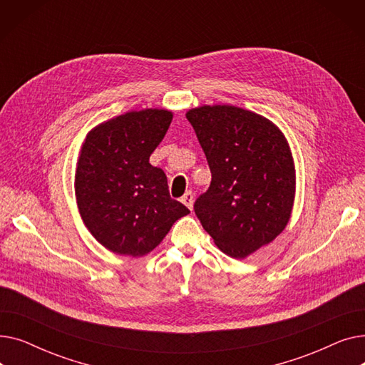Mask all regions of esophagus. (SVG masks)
<instances>
[{"instance_id":"34e87169","label":"esophagus","mask_w":365,"mask_h":365,"mask_svg":"<svg viewBox=\"0 0 365 365\" xmlns=\"http://www.w3.org/2000/svg\"><path fill=\"white\" fill-rule=\"evenodd\" d=\"M180 201H182V202L189 208V210H192V208H194V194L190 192V190L182 197V200H180Z\"/></svg>"}]
</instances>
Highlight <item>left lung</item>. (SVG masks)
Listing matches in <instances>:
<instances>
[{
    "instance_id": "8db88e82",
    "label": "left lung",
    "mask_w": 365,
    "mask_h": 365,
    "mask_svg": "<svg viewBox=\"0 0 365 365\" xmlns=\"http://www.w3.org/2000/svg\"><path fill=\"white\" fill-rule=\"evenodd\" d=\"M186 118L212 171L195 215L225 255L245 259L290 220L296 170L289 142L272 121L232 105L198 106Z\"/></svg>"
}]
</instances>
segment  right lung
<instances>
[{
	"mask_svg": "<svg viewBox=\"0 0 365 365\" xmlns=\"http://www.w3.org/2000/svg\"><path fill=\"white\" fill-rule=\"evenodd\" d=\"M173 120L167 109L130 110L96 125L81 146L75 197L90 234L115 255L150 253L189 210L170 198L149 163Z\"/></svg>",
	"mask_w": 365,
	"mask_h": 365,
	"instance_id": "right-lung-1",
	"label": "right lung"
}]
</instances>
